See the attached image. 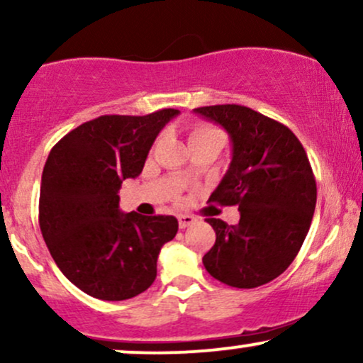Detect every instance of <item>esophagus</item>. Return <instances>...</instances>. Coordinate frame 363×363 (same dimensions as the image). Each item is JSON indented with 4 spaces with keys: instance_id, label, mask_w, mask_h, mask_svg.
<instances>
[{
    "instance_id": "esophagus-1",
    "label": "esophagus",
    "mask_w": 363,
    "mask_h": 363,
    "mask_svg": "<svg viewBox=\"0 0 363 363\" xmlns=\"http://www.w3.org/2000/svg\"><path fill=\"white\" fill-rule=\"evenodd\" d=\"M196 222V216L193 215H179V227L186 228L189 225H193Z\"/></svg>"
}]
</instances>
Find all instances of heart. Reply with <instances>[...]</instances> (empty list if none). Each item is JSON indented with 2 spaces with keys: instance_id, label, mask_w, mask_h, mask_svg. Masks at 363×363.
Wrapping results in <instances>:
<instances>
[{
  "instance_id": "heart-1",
  "label": "heart",
  "mask_w": 363,
  "mask_h": 363,
  "mask_svg": "<svg viewBox=\"0 0 363 363\" xmlns=\"http://www.w3.org/2000/svg\"><path fill=\"white\" fill-rule=\"evenodd\" d=\"M208 140H222L223 141L222 131L213 126H208V124H198V126H194L189 131L191 147L196 143H203V141H208Z\"/></svg>"
}]
</instances>
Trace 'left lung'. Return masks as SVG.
Returning a JSON list of instances; mask_svg holds the SVG:
<instances>
[{"label": "left lung", "mask_w": 363, "mask_h": 363, "mask_svg": "<svg viewBox=\"0 0 363 363\" xmlns=\"http://www.w3.org/2000/svg\"><path fill=\"white\" fill-rule=\"evenodd\" d=\"M194 112L220 124L232 141L230 167L208 201L240 211L237 225L206 220L216 240L203 264L225 285L256 289L289 268L309 232L318 199L309 158L285 124L249 107L225 104Z\"/></svg>", "instance_id": "obj_1"}]
</instances>
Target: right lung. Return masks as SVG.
I'll return each mask as SVG.
<instances>
[{
	"mask_svg": "<svg viewBox=\"0 0 363 363\" xmlns=\"http://www.w3.org/2000/svg\"><path fill=\"white\" fill-rule=\"evenodd\" d=\"M177 109L147 116H101L54 145L45 160L39 225L57 268L101 301H126L155 281L162 245L177 218L121 213L124 179L143 170L150 148Z\"/></svg>",
	"mask_w": 363,
	"mask_h": 363,
	"instance_id": "add662e5",
	"label": "right lung"
}]
</instances>
